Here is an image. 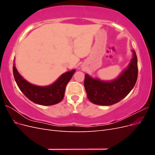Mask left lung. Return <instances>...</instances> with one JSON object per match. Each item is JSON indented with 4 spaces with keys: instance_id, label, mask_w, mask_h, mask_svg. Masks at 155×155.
Instances as JSON below:
<instances>
[{
    "instance_id": "obj_1",
    "label": "left lung",
    "mask_w": 155,
    "mask_h": 155,
    "mask_svg": "<svg viewBox=\"0 0 155 155\" xmlns=\"http://www.w3.org/2000/svg\"><path fill=\"white\" fill-rule=\"evenodd\" d=\"M133 58L127 68L116 79L104 81L85 75L84 86L88 99L100 105H111L127 96L134 87L138 78L137 56L133 50Z\"/></svg>"
}]
</instances>
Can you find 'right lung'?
Listing matches in <instances>:
<instances>
[{
    "instance_id": "obj_1",
    "label": "right lung",
    "mask_w": 155,
    "mask_h": 155,
    "mask_svg": "<svg viewBox=\"0 0 155 155\" xmlns=\"http://www.w3.org/2000/svg\"><path fill=\"white\" fill-rule=\"evenodd\" d=\"M75 72L76 70H72L62 74L57 81L49 86L39 87L26 81L18 72L15 64L13 67L14 78L21 92L31 101L42 105H52L61 101L64 96L65 88Z\"/></svg>"
}]
</instances>
